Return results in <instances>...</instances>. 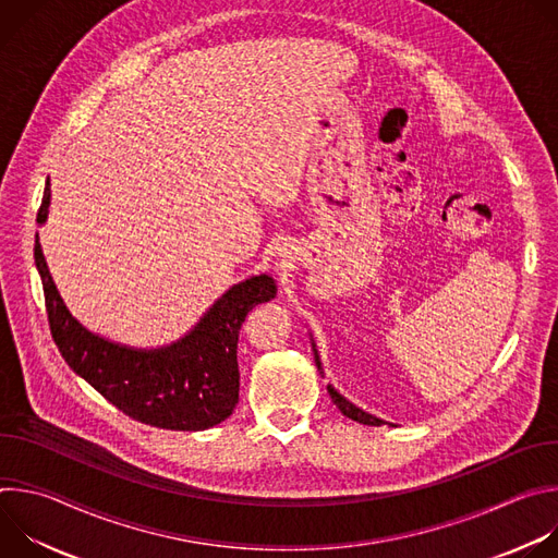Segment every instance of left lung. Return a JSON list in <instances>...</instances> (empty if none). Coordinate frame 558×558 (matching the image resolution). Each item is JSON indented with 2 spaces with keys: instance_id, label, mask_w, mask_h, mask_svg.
<instances>
[{
  "instance_id": "obj_1",
  "label": "left lung",
  "mask_w": 558,
  "mask_h": 558,
  "mask_svg": "<svg viewBox=\"0 0 558 558\" xmlns=\"http://www.w3.org/2000/svg\"><path fill=\"white\" fill-rule=\"evenodd\" d=\"M313 353H315V364H317V368H320V355H317V351H315V344H313ZM320 373H323V368H320ZM329 388V395H331V400H333V404L340 409V413L342 415H347L349 420H353V422H360V424H368V426H381L384 424V420H379V417H373V415H368V413H364L362 409H357L355 404H351L347 397H342L333 386H327Z\"/></svg>"
}]
</instances>
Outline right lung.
<instances>
[{"label": "right lung", "mask_w": 558, "mask_h": 558, "mask_svg": "<svg viewBox=\"0 0 558 558\" xmlns=\"http://www.w3.org/2000/svg\"><path fill=\"white\" fill-rule=\"evenodd\" d=\"M50 183L37 222L44 225ZM35 265L41 276L52 340L68 366L128 417L168 430H205L225 422L238 404V333L247 313L276 295L271 276L260 274L225 291L196 327L161 349H132L88 331L63 304L48 271L39 233Z\"/></svg>", "instance_id": "obj_1"}]
</instances>
